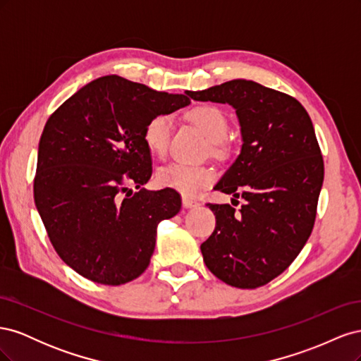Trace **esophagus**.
I'll return each mask as SVG.
<instances>
[{
    "label": "esophagus",
    "mask_w": 361,
    "mask_h": 361,
    "mask_svg": "<svg viewBox=\"0 0 361 361\" xmlns=\"http://www.w3.org/2000/svg\"><path fill=\"white\" fill-rule=\"evenodd\" d=\"M182 206L185 207V209H192V207H197L199 206V202L197 200H192V199H188V197H183L182 199Z\"/></svg>",
    "instance_id": "obj_1"
}]
</instances>
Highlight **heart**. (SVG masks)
Listing matches in <instances>:
<instances>
[{"label": "heart", "instance_id": "b5f03b06", "mask_svg": "<svg viewBox=\"0 0 361 361\" xmlns=\"http://www.w3.org/2000/svg\"><path fill=\"white\" fill-rule=\"evenodd\" d=\"M190 122L202 129L211 143L212 152H220V141L226 137L228 122L224 113L214 105H197L187 114ZM171 118L167 114H157L149 118L143 130L147 149L157 157L167 152ZM214 180V171L202 166L171 162L157 171V183L162 188L178 191L183 195H194Z\"/></svg>", "mask_w": 361, "mask_h": 361}]
</instances>
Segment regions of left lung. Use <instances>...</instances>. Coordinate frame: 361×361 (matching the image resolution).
Here are the masks:
<instances>
[{"instance_id": "obj_1", "label": "left lung", "mask_w": 361, "mask_h": 361, "mask_svg": "<svg viewBox=\"0 0 361 361\" xmlns=\"http://www.w3.org/2000/svg\"><path fill=\"white\" fill-rule=\"evenodd\" d=\"M190 97L232 105L243 137L241 154L214 190L244 203L238 212L207 203L216 226L200 245L203 260L227 285L264 286L300 255L314 224L324 161L313 123L295 97L255 81L232 80Z\"/></svg>"}]
</instances>
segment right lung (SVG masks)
Segmentation results:
<instances>
[{"instance_id":"add662e5","label":"right lung","mask_w":361,"mask_h":361,"mask_svg":"<svg viewBox=\"0 0 361 361\" xmlns=\"http://www.w3.org/2000/svg\"><path fill=\"white\" fill-rule=\"evenodd\" d=\"M190 104L188 90L170 94L108 75L84 85L48 118L35 203L52 247L80 276L118 286L149 267L157 227L180 211V197L167 188H141L152 176L143 130L150 117ZM128 184L139 191L133 195Z\"/></svg>"}]
</instances>
